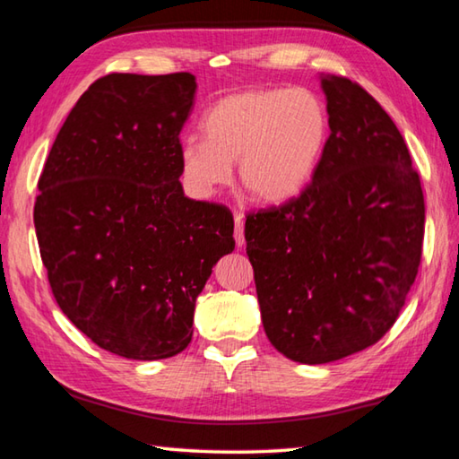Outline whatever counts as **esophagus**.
<instances>
[{"mask_svg": "<svg viewBox=\"0 0 459 459\" xmlns=\"http://www.w3.org/2000/svg\"><path fill=\"white\" fill-rule=\"evenodd\" d=\"M235 240L238 248L245 247V216L240 212L235 214Z\"/></svg>", "mask_w": 459, "mask_h": 459, "instance_id": "34e87169", "label": "esophagus"}]
</instances>
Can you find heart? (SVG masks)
Instances as JSON below:
<instances>
[{
  "instance_id": "b5f03b06",
  "label": "heart",
  "mask_w": 459,
  "mask_h": 459,
  "mask_svg": "<svg viewBox=\"0 0 459 459\" xmlns=\"http://www.w3.org/2000/svg\"><path fill=\"white\" fill-rule=\"evenodd\" d=\"M327 110L313 91L256 88L224 96L203 120L201 140L178 150L180 178L195 198H211L230 180L261 204H285L301 193L327 140Z\"/></svg>"
}]
</instances>
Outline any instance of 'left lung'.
Segmentation results:
<instances>
[{"instance_id":"1","label":"left lung","mask_w":459,"mask_h":459,"mask_svg":"<svg viewBox=\"0 0 459 459\" xmlns=\"http://www.w3.org/2000/svg\"><path fill=\"white\" fill-rule=\"evenodd\" d=\"M321 84L331 134L311 182L245 222L266 337L307 365L363 351L394 327L426 224L420 174L389 114L353 80Z\"/></svg>"}]
</instances>
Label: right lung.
<instances>
[{
	"label": "right lung",
	"mask_w": 459,
	"mask_h": 459,
	"mask_svg": "<svg viewBox=\"0 0 459 459\" xmlns=\"http://www.w3.org/2000/svg\"><path fill=\"white\" fill-rule=\"evenodd\" d=\"M193 74H108L65 118L39 174L33 224L64 315L98 347L166 359L193 339L196 297L235 251L224 204L180 185Z\"/></svg>",
	"instance_id": "right-lung-1"
}]
</instances>
